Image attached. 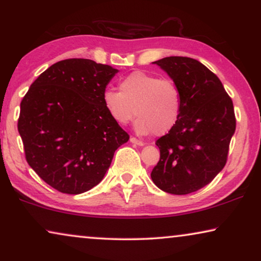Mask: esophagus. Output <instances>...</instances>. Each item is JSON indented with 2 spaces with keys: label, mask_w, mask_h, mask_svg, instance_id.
Here are the masks:
<instances>
[{
  "label": "esophagus",
  "mask_w": 261,
  "mask_h": 261,
  "mask_svg": "<svg viewBox=\"0 0 261 261\" xmlns=\"http://www.w3.org/2000/svg\"><path fill=\"white\" fill-rule=\"evenodd\" d=\"M130 142H132V144L137 145V146H144V142H142L141 140H138V139L134 138V137L130 138Z\"/></svg>",
  "instance_id": "1"
}]
</instances>
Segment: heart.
Here are the masks:
<instances>
[{"label":"heart","instance_id":"b5f03b06","mask_svg":"<svg viewBox=\"0 0 261 261\" xmlns=\"http://www.w3.org/2000/svg\"><path fill=\"white\" fill-rule=\"evenodd\" d=\"M103 103L116 123L127 124L137 115L134 129L138 134L148 135L153 132L162 137L176 126L183 99L172 80L135 71L120 82V91L107 89Z\"/></svg>","mask_w":261,"mask_h":261}]
</instances>
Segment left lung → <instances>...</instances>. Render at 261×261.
<instances>
[{
  "mask_svg": "<svg viewBox=\"0 0 261 261\" xmlns=\"http://www.w3.org/2000/svg\"><path fill=\"white\" fill-rule=\"evenodd\" d=\"M153 64L178 85L183 105L176 126L155 142L160 159L151 178L169 194H191L226 165L237 126L233 102L219 77L198 60L166 57Z\"/></svg>",
  "mask_w": 261,
  "mask_h": 261,
  "instance_id": "8db88e82",
  "label": "left lung"
}]
</instances>
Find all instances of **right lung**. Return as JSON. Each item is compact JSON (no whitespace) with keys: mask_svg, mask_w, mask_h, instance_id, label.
Here are the masks:
<instances>
[{"mask_svg":"<svg viewBox=\"0 0 261 261\" xmlns=\"http://www.w3.org/2000/svg\"><path fill=\"white\" fill-rule=\"evenodd\" d=\"M117 72L90 59L60 60L32 83L21 101L17 129L28 165L63 194L96 187L114 153L129 139L103 103Z\"/></svg>","mask_w":261,"mask_h":261,"instance_id":"add662e5","label":"right lung"}]
</instances>
